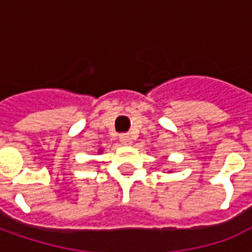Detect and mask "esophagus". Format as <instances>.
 Returning a JSON list of instances; mask_svg holds the SVG:
<instances>
[{
	"instance_id": "34e87169",
	"label": "esophagus",
	"mask_w": 252,
	"mask_h": 252,
	"mask_svg": "<svg viewBox=\"0 0 252 252\" xmlns=\"http://www.w3.org/2000/svg\"><path fill=\"white\" fill-rule=\"evenodd\" d=\"M120 142L124 144V146H131L132 144V139L131 136H128V135H123L120 137Z\"/></svg>"
}]
</instances>
